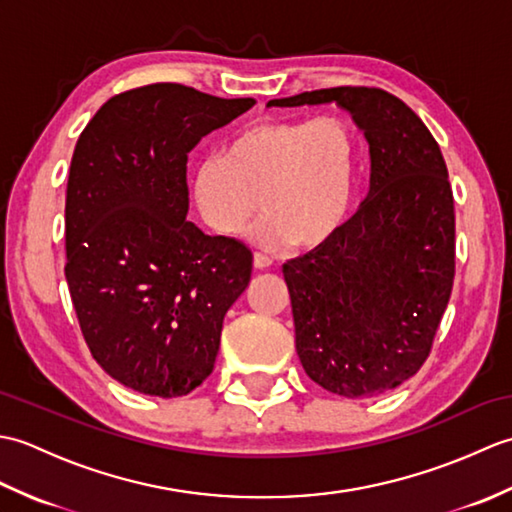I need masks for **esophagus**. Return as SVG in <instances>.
I'll return each instance as SVG.
<instances>
[{
  "label": "esophagus",
  "mask_w": 512,
  "mask_h": 512,
  "mask_svg": "<svg viewBox=\"0 0 512 512\" xmlns=\"http://www.w3.org/2000/svg\"><path fill=\"white\" fill-rule=\"evenodd\" d=\"M253 266H255L257 270H266V268H270V266H273V259H270L268 255H262V253H255V257H253Z\"/></svg>",
  "instance_id": "34e87169"
}]
</instances>
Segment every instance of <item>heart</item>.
Instances as JSON below:
<instances>
[{
    "instance_id": "obj_1",
    "label": "heart",
    "mask_w": 512,
    "mask_h": 512,
    "mask_svg": "<svg viewBox=\"0 0 512 512\" xmlns=\"http://www.w3.org/2000/svg\"><path fill=\"white\" fill-rule=\"evenodd\" d=\"M358 140L343 116L270 118L204 156L191 195L202 222L235 235L262 204L246 239L262 250L328 244L352 213Z\"/></svg>"
}]
</instances>
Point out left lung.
<instances>
[{
    "instance_id": "1",
    "label": "left lung",
    "mask_w": 512,
    "mask_h": 512,
    "mask_svg": "<svg viewBox=\"0 0 512 512\" xmlns=\"http://www.w3.org/2000/svg\"><path fill=\"white\" fill-rule=\"evenodd\" d=\"M330 103L367 140L369 193L328 244L284 264V279L306 374L332 394L369 398L427 361L453 288V193L436 138L394 94L330 88L268 107Z\"/></svg>"
}]
</instances>
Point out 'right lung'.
Returning <instances> with one entry per match:
<instances>
[{"label":"right lung","instance_id":"add662e5","mask_svg":"<svg viewBox=\"0 0 512 512\" xmlns=\"http://www.w3.org/2000/svg\"><path fill=\"white\" fill-rule=\"evenodd\" d=\"M156 83L107 101L74 147L65 193V279L94 361L145 396H187L213 372L224 314L253 253L187 222L189 151L248 112Z\"/></svg>","mask_w":512,"mask_h":512}]
</instances>
